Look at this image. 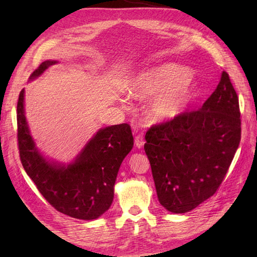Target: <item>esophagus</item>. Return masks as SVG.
Returning a JSON list of instances; mask_svg holds the SVG:
<instances>
[{"mask_svg": "<svg viewBox=\"0 0 257 257\" xmlns=\"http://www.w3.org/2000/svg\"><path fill=\"white\" fill-rule=\"evenodd\" d=\"M135 144H136V147H137V148H139V149L143 148L144 145H145V138H144V136H143V135L136 136Z\"/></svg>", "mask_w": 257, "mask_h": 257, "instance_id": "esophagus-1", "label": "esophagus"}]
</instances>
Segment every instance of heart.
I'll return each mask as SVG.
<instances>
[{
    "instance_id": "heart-1",
    "label": "heart",
    "mask_w": 257,
    "mask_h": 257,
    "mask_svg": "<svg viewBox=\"0 0 257 257\" xmlns=\"http://www.w3.org/2000/svg\"><path fill=\"white\" fill-rule=\"evenodd\" d=\"M130 92L138 98L155 96L148 107L149 116L154 120H166L176 117L190 100L192 79L187 70L166 65L139 75Z\"/></svg>"
}]
</instances>
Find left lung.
Returning <instances> with one entry per match:
<instances>
[{
	"instance_id": "left-lung-1",
	"label": "left lung",
	"mask_w": 257,
	"mask_h": 257,
	"mask_svg": "<svg viewBox=\"0 0 257 257\" xmlns=\"http://www.w3.org/2000/svg\"><path fill=\"white\" fill-rule=\"evenodd\" d=\"M145 151L160 204L185 213L216 192L241 141L238 97L226 72L198 110L151 125Z\"/></svg>"
}]
</instances>
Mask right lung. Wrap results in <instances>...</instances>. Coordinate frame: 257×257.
<instances>
[{"label":"right lung","mask_w":257,"mask_h":257,"mask_svg":"<svg viewBox=\"0 0 257 257\" xmlns=\"http://www.w3.org/2000/svg\"><path fill=\"white\" fill-rule=\"evenodd\" d=\"M55 63H42L31 79ZM18 145L22 166L48 203L75 219L94 220L112 203L119 168L133 149L134 137L128 123L110 125L100 129L67 167L48 162L30 135L22 89L18 101Z\"/></svg>","instance_id":"1"}]
</instances>
